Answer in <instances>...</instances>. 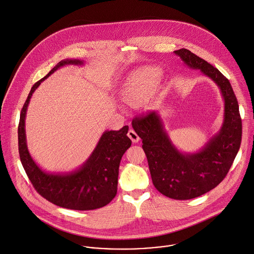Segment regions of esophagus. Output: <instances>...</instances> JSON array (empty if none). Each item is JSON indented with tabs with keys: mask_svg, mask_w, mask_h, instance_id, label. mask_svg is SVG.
Returning <instances> with one entry per match:
<instances>
[{
	"mask_svg": "<svg viewBox=\"0 0 254 254\" xmlns=\"http://www.w3.org/2000/svg\"><path fill=\"white\" fill-rule=\"evenodd\" d=\"M128 137L131 138V140L133 141V142H138V140H139V137L138 136V134L134 131V130H129V132H128Z\"/></svg>",
	"mask_w": 254,
	"mask_h": 254,
	"instance_id": "34e87169",
	"label": "esophagus"
}]
</instances>
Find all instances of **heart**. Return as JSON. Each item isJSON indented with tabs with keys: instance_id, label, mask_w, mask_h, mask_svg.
<instances>
[{
	"instance_id": "obj_1",
	"label": "heart",
	"mask_w": 254,
	"mask_h": 254,
	"mask_svg": "<svg viewBox=\"0 0 254 254\" xmlns=\"http://www.w3.org/2000/svg\"><path fill=\"white\" fill-rule=\"evenodd\" d=\"M161 75V69L157 67L144 66L136 69L123 84L121 100L129 106H136L157 87Z\"/></svg>"
}]
</instances>
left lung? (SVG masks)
<instances>
[{"label":"left lung","instance_id":"1","mask_svg":"<svg viewBox=\"0 0 254 254\" xmlns=\"http://www.w3.org/2000/svg\"><path fill=\"white\" fill-rule=\"evenodd\" d=\"M174 53L219 88L224 101L221 128L198 151L184 152L172 141L158 112L136 117L132 127L142 139L155 188L169 198L189 200L210 191L226 177L240 149L242 119L230 82L218 69L185 48Z\"/></svg>","mask_w":254,"mask_h":254}]
</instances>
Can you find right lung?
Returning a JSON list of instances; mask_svg holds the SVG:
<instances>
[{"mask_svg": "<svg viewBox=\"0 0 254 254\" xmlns=\"http://www.w3.org/2000/svg\"><path fill=\"white\" fill-rule=\"evenodd\" d=\"M68 65L83 66L84 61L79 59L60 61L31 88L20 114L19 155L32 185L47 201L62 208L90 210L108 205L116 197L120 160L132 143L127 136L129 127L124 126L118 131H105L88 159L77 169L66 173L44 171L33 159L27 146L25 119L33 93L54 71Z\"/></svg>", "mask_w": 254, "mask_h": 254, "instance_id": "add662e5", "label": "right lung"}]
</instances>
